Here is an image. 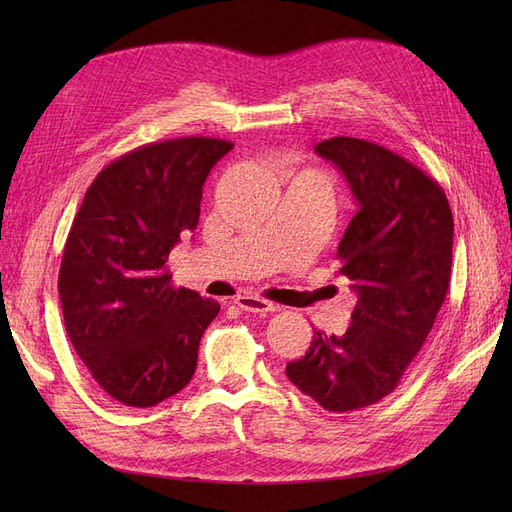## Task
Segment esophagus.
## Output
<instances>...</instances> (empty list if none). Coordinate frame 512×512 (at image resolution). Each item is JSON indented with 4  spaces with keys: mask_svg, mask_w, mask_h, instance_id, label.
Instances as JSON below:
<instances>
[{
    "mask_svg": "<svg viewBox=\"0 0 512 512\" xmlns=\"http://www.w3.org/2000/svg\"><path fill=\"white\" fill-rule=\"evenodd\" d=\"M235 303L241 309H245V312H254V314H271L277 309V305H273L271 301L262 297H256V294H239Z\"/></svg>",
    "mask_w": 512,
    "mask_h": 512,
    "instance_id": "obj_1",
    "label": "esophagus"
}]
</instances>
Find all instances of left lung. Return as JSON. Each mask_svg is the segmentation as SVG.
Masks as SVG:
<instances>
[{
	"label": "left lung",
	"mask_w": 512,
	"mask_h": 512,
	"mask_svg": "<svg viewBox=\"0 0 512 512\" xmlns=\"http://www.w3.org/2000/svg\"><path fill=\"white\" fill-rule=\"evenodd\" d=\"M350 185L356 213L337 247V273L359 294L344 335L314 331L288 380L329 410L378 404L421 350L448 292L453 213L438 181L363 138L314 147Z\"/></svg>",
	"instance_id": "1"
}]
</instances>
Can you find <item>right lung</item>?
<instances>
[{"label": "right lung", "mask_w": 512, "mask_h": 512, "mask_svg": "<svg viewBox=\"0 0 512 512\" xmlns=\"http://www.w3.org/2000/svg\"><path fill=\"white\" fill-rule=\"evenodd\" d=\"M230 149L205 136L138 147L94 179L72 222L59 269L66 331L123 406H156L194 376L220 305L173 288L166 260L194 232L203 185Z\"/></svg>", "instance_id": "right-lung-1"}]
</instances>
